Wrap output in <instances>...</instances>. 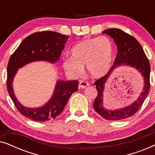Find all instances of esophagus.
Here are the masks:
<instances>
[{
	"instance_id": "1",
	"label": "esophagus",
	"mask_w": 155,
	"mask_h": 155,
	"mask_svg": "<svg viewBox=\"0 0 155 155\" xmlns=\"http://www.w3.org/2000/svg\"><path fill=\"white\" fill-rule=\"evenodd\" d=\"M89 85L88 82L87 81H80L79 83V87L80 88H85Z\"/></svg>"
}]
</instances>
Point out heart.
Instances as JSON below:
<instances>
[{
	"instance_id": "1",
	"label": "heart",
	"mask_w": 155,
	"mask_h": 155,
	"mask_svg": "<svg viewBox=\"0 0 155 155\" xmlns=\"http://www.w3.org/2000/svg\"><path fill=\"white\" fill-rule=\"evenodd\" d=\"M114 55V44L107 37L82 40L72 48L71 58H65L63 67L73 77L82 73L83 67L93 78L104 76L111 68Z\"/></svg>"
}]
</instances>
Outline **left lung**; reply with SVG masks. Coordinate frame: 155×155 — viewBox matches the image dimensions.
<instances>
[{"label":"left lung","mask_w":155,"mask_h":155,"mask_svg":"<svg viewBox=\"0 0 155 155\" xmlns=\"http://www.w3.org/2000/svg\"><path fill=\"white\" fill-rule=\"evenodd\" d=\"M110 36L117 46L118 53L113 66L104 77L94 82L98 93L93 103V107L99 115L107 120H116L129 118L140 109L144 101L149 94L150 89V65L140 44L135 37L119 29H108L102 32ZM126 64L134 67L144 78L143 92L137 100L128 107L116 110H106L103 106V92L104 84L113 70L120 65Z\"/></svg>","instance_id":"left-lung-1"}]
</instances>
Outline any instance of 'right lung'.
<instances>
[{
    "instance_id": "1",
    "label": "right lung",
    "mask_w": 155,
    "mask_h": 155,
    "mask_svg": "<svg viewBox=\"0 0 155 155\" xmlns=\"http://www.w3.org/2000/svg\"><path fill=\"white\" fill-rule=\"evenodd\" d=\"M69 37L56 31H43L28 36L11 56L7 67V89L10 98L21 114L35 121H46L57 117L66 105L70 97L78 90V80H58L51 98L43 107H25L15 96L12 81L18 68L37 61L58 62Z\"/></svg>"
}]
</instances>
